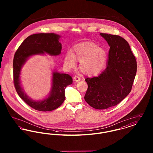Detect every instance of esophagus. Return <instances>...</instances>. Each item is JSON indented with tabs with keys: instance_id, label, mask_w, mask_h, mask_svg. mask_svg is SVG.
<instances>
[{
	"instance_id": "obj_1",
	"label": "esophagus",
	"mask_w": 153,
	"mask_h": 153,
	"mask_svg": "<svg viewBox=\"0 0 153 153\" xmlns=\"http://www.w3.org/2000/svg\"><path fill=\"white\" fill-rule=\"evenodd\" d=\"M80 80H81V79H80V77H79V76H75L73 77V80H74V81H76V82L80 81Z\"/></svg>"
}]
</instances>
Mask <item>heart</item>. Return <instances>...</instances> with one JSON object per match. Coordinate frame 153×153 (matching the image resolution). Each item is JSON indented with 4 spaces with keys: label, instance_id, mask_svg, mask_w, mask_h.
<instances>
[{
    "label": "heart",
    "instance_id": "1",
    "mask_svg": "<svg viewBox=\"0 0 153 153\" xmlns=\"http://www.w3.org/2000/svg\"><path fill=\"white\" fill-rule=\"evenodd\" d=\"M74 52L68 51L64 64L68 69L76 65V59L80 62L81 72L89 76H95L101 73L107 63V53L104 49L92 42H83L74 47Z\"/></svg>",
    "mask_w": 153,
    "mask_h": 153
}]
</instances>
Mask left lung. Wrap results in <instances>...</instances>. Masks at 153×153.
Listing matches in <instances>:
<instances>
[{"mask_svg": "<svg viewBox=\"0 0 153 153\" xmlns=\"http://www.w3.org/2000/svg\"><path fill=\"white\" fill-rule=\"evenodd\" d=\"M110 46L106 69L98 77L87 78L84 99L95 109H107L131 92L137 65L128 43L122 37L100 33Z\"/></svg>", "mask_w": 153, "mask_h": 153, "instance_id": "8db88e82", "label": "left lung"}]
</instances>
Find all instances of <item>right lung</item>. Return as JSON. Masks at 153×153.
<instances>
[{
	"mask_svg": "<svg viewBox=\"0 0 153 153\" xmlns=\"http://www.w3.org/2000/svg\"><path fill=\"white\" fill-rule=\"evenodd\" d=\"M61 37L54 33H39L26 38L15 52L13 60V75L15 89L19 97L30 107L40 111H51L59 107L65 99V90L73 82L72 77L68 74L54 71L49 94L43 100H34L27 95L21 84L20 74L23 66L34 55L58 56L61 53Z\"/></svg>",
	"mask_w": 153,
	"mask_h": 153,
	"instance_id": "1",
	"label": "right lung"
}]
</instances>
